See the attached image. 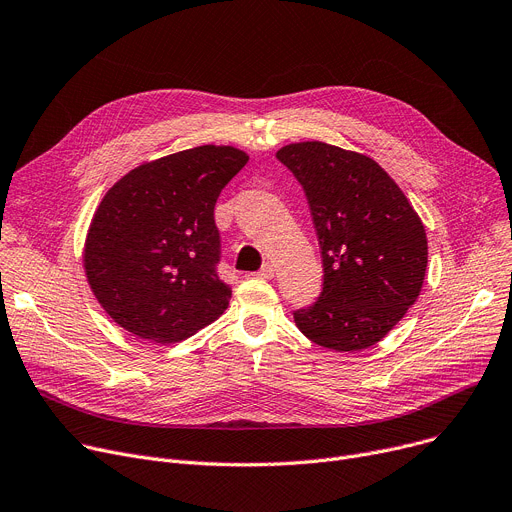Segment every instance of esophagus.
Masks as SVG:
<instances>
[{
  "instance_id": "esophagus-1",
  "label": "esophagus",
  "mask_w": 512,
  "mask_h": 512,
  "mask_svg": "<svg viewBox=\"0 0 512 512\" xmlns=\"http://www.w3.org/2000/svg\"><path fill=\"white\" fill-rule=\"evenodd\" d=\"M274 274H276V267L271 263H263L261 269L257 271V276L263 278V280H271V278H274Z\"/></svg>"
}]
</instances>
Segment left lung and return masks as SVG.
<instances>
[{"label":"left lung","instance_id":"left-lung-1","mask_svg":"<svg viewBox=\"0 0 512 512\" xmlns=\"http://www.w3.org/2000/svg\"><path fill=\"white\" fill-rule=\"evenodd\" d=\"M276 156L304 189L323 261V292L294 311L296 327L335 352L374 346L420 296L428 263L420 216L364 154L298 142Z\"/></svg>","mask_w":512,"mask_h":512}]
</instances>
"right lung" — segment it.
<instances>
[{
	"label": "right lung",
	"instance_id": "1",
	"mask_svg": "<svg viewBox=\"0 0 512 512\" xmlns=\"http://www.w3.org/2000/svg\"><path fill=\"white\" fill-rule=\"evenodd\" d=\"M249 162L232 146H197L135 166L98 203L86 243L88 284L129 333L175 344L214 323L232 290L218 278L220 191Z\"/></svg>",
	"mask_w": 512,
	"mask_h": 512
}]
</instances>
